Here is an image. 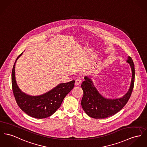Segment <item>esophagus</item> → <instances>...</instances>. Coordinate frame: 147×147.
<instances>
[{
    "mask_svg": "<svg viewBox=\"0 0 147 147\" xmlns=\"http://www.w3.org/2000/svg\"><path fill=\"white\" fill-rule=\"evenodd\" d=\"M81 82V80L80 79V78H77L75 81V84L77 85H79Z\"/></svg>",
    "mask_w": 147,
    "mask_h": 147,
    "instance_id": "34e87169",
    "label": "esophagus"
}]
</instances>
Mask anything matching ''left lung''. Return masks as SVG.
Returning <instances> with one entry per match:
<instances>
[{
  "label": "left lung",
  "mask_w": 147,
  "mask_h": 147,
  "mask_svg": "<svg viewBox=\"0 0 147 147\" xmlns=\"http://www.w3.org/2000/svg\"><path fill=\"white\" fill-rule=\"evenodd\" d=\"M127 62L131 69L132 78L129 91L122 98L109 99L103 97L94 86L91 78L85 77V80L81 84L84 91L81 106L89 117L95 119L107 118L117 113L126 105L132 93L135 78L134 64L132 59L128 57Z\"/></svg>",
  "instance_id": "left-lung-1"
}]
</instances>
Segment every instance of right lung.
<instances>
[{"mask_svg":"<svg viewBox=\"0 0 147 147\" xmlns=\"http://www.w3.org/2000/svg\"><path fill=\"white\" fill-rule=\"evenodd\" d=\"M22 55V53L16 59L11 74L12 90L16 102L21 110L31 117L37 119L49 117L57 111L64 98L74 88L75 81L60 84L42 95L32 96L27 95L18 88L15 78V65Z\"/></svg>","mask_w":147,"mask_h":147,"instance_id":"1","label":"right lung"}]
</instances>
